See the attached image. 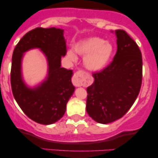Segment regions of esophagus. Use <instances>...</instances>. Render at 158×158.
I'll return each instance as SVG.
<instances>
[{
	"label": "esophagus",
	"mask_w": 158,
	"mask_h": 158,
	"mask_svg": "<svg viewBox=\"0 0 158 158\" xmlns=\"http://www.w3.org/2000/svg\"><path fill=\"white\" fill-rule=\"evenodd\" d=\"M84 72L82 70H79L74 73V76L72 79V82L74 86L80 87L82 85V82L84 81Z\"/></svg>",
	"instance_id": "1"
}]
</instances>
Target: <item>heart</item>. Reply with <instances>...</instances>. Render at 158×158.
<instances>
[{"instance_id": "obj_1", "label": "heart", "mask_w": 158, "mask_h": 158, "mask_svg": "<svg viewBox=\"0 0 158 158\" xmlns=\"http://www.w3.org/2000/svg\"><path fill=\"white\" fill-rule=\"evenodd\" d=\"M74 51L84 56V65L93 72L101 71L110 64L114 55V46L109 41L99 37H90L74 44ZM71 60H76V54L72 50L67 52Z\"/></svg>"}]
</instances>
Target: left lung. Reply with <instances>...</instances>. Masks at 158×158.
Masks as SVG:
<instances>
[{
    "instance_id": "left-lung-1",
    "label": "left lung",
    "mask_w": 158,
    "mask_h": 158,
    "mask_svg": "<svg viewBox=\"0 0 158 158\" xmlns=\"http://www.w3.org/2000/svg\"><path fill=\"white\" fill-rule=\"evenodd\" d=\"M117 50L113 61L93 74L88 87L86 110L94 120L108 124L123 117L135 102L142 84L140 50L123 30H115Z\"/></svg>"
}]
</instances>
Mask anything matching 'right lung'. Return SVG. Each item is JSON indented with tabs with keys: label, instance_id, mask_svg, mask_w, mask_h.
<instances>
[{
	"label": "right lung",
	"instance_id": "add662e5",
	"mask_svg": "<svg viewBox=\"0 0 158 158\" xmlns=\"http://www.w3.org/2000/svg\"><path fill=\"white\" fill-rule=\"evenodd\" d=\"M39 48L48 61V74L41 83L29 86L23 78L24 52ZM64 30L55 27L38 28L28 32L16 45L12 54L11 86L14 98L29 118L42 125H50L64 116L75 87L71 82L73 70L61 67L66 54Z\"/></svg>",
	"mask_w": 158,
	"mask_h": 158
}]
</instances>
